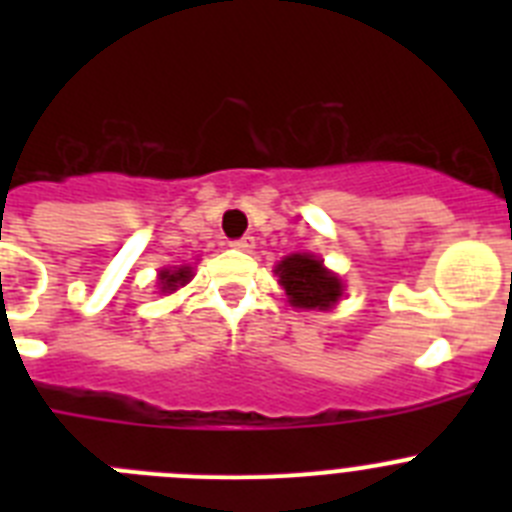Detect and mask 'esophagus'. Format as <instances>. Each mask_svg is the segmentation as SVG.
I'll return each mask as SVG.
<instances>
[{
	"label": "esophagus",
	"instance_id": "1",
	"mask_svg": "<svg viewBox=\"0 0 512 512\" xmlns=\"http://www.w3.org/2000/svg\"><path fill=\"white\" fill-rule=\"evenodd\" d=\"M230 246L238 248V251H251V248H253V235H243V238H235V241H230Z\"/></svg>",
	"mask_w": 512,
	"mask_h": 512
}]
</instances>
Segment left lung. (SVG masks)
<instances>
[{"label":"left lung","instance_id":"1","mask_svg":"<svg viewBox=\"0 0 512 512\" xmlns=\"http://www.w3.org/2000/svg\"><path fill=\"white\" fill-rule=\"evenodd\" d=\"M279 284L287 289L289 302L305 310H328L343 295L341 279L330 274L318 259L307 253H292L277 266Z\"/></svg>","mask_w":512,"mask_h":512}]
</instances>
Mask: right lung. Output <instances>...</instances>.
<instances>
[{
	"label": "right lung",
	"mask_w": 512,
	"mask_h": 512,
	"mask_svg": "<svg viewBox=\"0 0 512 512\" xmlns=\"http://www.w3.org/2000/svg\"><path fill=\"white\" fill-rule=\"evenodd\" d=\"M189 277H192V271H189V266H184V269H164L161 271V277H158V282H161V289H176L179 284H187Z\"/></svg>",
	"instance_id": "obj_1"
}]
</instances>
